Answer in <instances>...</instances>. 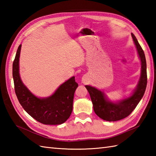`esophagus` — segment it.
<instances>
[{"instance_id": "obj_1", "label": "esophagus", "mask_w": 156, "mask_h": 156, "mask_svg": "<svg viewBox=\"0 0 156 156\" xmlns=\"http://www.w3.org/2000/svg\"><path fill=\"white\" fill-rule=\"evenodd\" d=\"M84 82H85V81H84Z\"/></svg>"}]
</instances>
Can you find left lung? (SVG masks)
Masks as SVG:
<instances>
[{"label":"left lung","mask_w":156,"mask_h":156,"mask_svg":"<svg viewBox=\"0 0 156 156\" xmlns=\"http://www.w3.org/2000/svg\"><path fill=\"white\" fill-rule=\"evenodd\" d=\"M132 37L138 51L141 62V74L140 82H139L136 90L133 95L126 98L119 103H112L106 100L105 95L97 88L85 86L90 96L91 101L93 104V108L99 117L107 121H117L128 117L137 107L145 93L147 87V67L146 59L145 54L139 44L137 38L132 34Z\"/></svg>","instance_id":"obj_1"}]
</instances>
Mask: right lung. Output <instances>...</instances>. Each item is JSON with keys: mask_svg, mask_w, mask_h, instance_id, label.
Segmentation results:
<instances>
[{"mask_svg": "<svg viewBox=\"0 0 156 156\" xmlns=\"http://www.w3.org/2000/svg\"><path fill=\"white\" fill-rule=\"evenodd\" d=\"M21 44L19 45L12 64L15 91L19 103L36 121L45 125L64 123L70 116L74 92L78 87L75 77H72L59 87L55 93L47 98H39L32 94L21 80L19 60Z\"/></svg>", "mask_w": 156, "mask_h": 156, "instance_id": "1", "label": "right lung"}]
</instances>
